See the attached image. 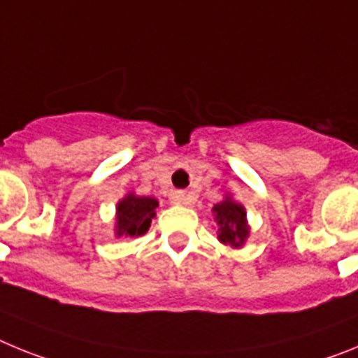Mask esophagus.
Segmentation results:
<instances>
[{
    "mask_svg": "<svg viewBox=\"0 0 358 358\" xmlns=\"http://www.w3.org/2000/svg\"><path fill=\"white\" fill-rule=\"evenodd\" d=\"M170 201L173 204H192V195L186 194V192H172L170 194Z\"/></svg>",
    "mask_w": 358,
    "mask_h": 358,
    "instance_id": "obj_1",
    "label": "esophagus"
}]
</instances>
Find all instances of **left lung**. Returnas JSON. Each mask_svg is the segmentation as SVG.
<instances>
[{
	"label": "left lung",
	"mask_w": 358,
	"mask_h": 358,
	"mask_svg": "<svg viewBox=\"0 0 358 358\" xmlns=\"http://www.w3.org/2000/svg\"><path fill=\"white\" fill-rule=\"evenodd\" d=\"M213 211L218 224V240L222 243H229L233 248H240L249 235L242 204H236L226 197V201L215 204Z\"/></svg>",
	"instance_id": "left-lung-1"
}]
</instances>
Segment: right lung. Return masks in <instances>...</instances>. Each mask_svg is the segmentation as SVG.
<instances>
[{
  "mask_svg": "<svg viewBox=\"0 0 358 358\" xmlns=\"http://www.w3.org/2000/svg\"><path fill=\"white\" fill-rule=\"evenodd\" d=\"M157 201L150 197L127 195L116 208V235L140 236L145 235L156 215Z\"/></svg>",
  "mask_w": 358,
  "mask_h": 358,
  "instance_id": "obj_1",
  "label": "right lung"
}]
</instances>
